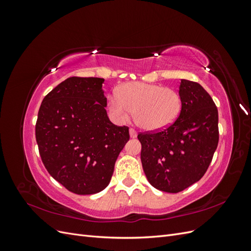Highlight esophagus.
Masks as SVG:
<instances>
[{"mask_svg":"<svg viewBox=\"0 0 251 251\" xmlns=\"http://www.w3.org/2000/svg\"><path fill=\"white\" fill-rule=\"evenodd\" d=\"M130 136H131V138H135V137H137V132H136L134 128H130Z\"/></svg>","mask_w":251,"mask_h":251,"instance_id":"esophagus-1","label":"esophagus"}]
</instances>
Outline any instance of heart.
<instances>
[{"label": "heart", "mask_w": 251, "mask_h": 251, "mask_svg": "<svg viewBox=\"0 0 251 251\" xmlns=\"http://www.w3.org/2000/svg\"><path fill=\"white\" fill-rule=\"evenodd\" d=\"M113 116L126 121L135 110V120L147 131H161L172 126L182 110V98L176 90L157 83L126 82L109 98Z\"/></svg>", "instance_id": "obj_1"}]
</instances>
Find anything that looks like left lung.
Here are the masks:
<instances>
[{
  "label": "left lung",
  "instance_id": "obj_1",
  "mask_svg": "<svg viewBox=\"0 0 251 251\" xmlns=\"http://www.w3.org/2000/svg\"><path fill=\"white\" fill-rule=\"evenodd\" d=\"M179 117L161 131L138 133L141 163L150 183L176 194L206 173L219 142L218 109L196 81L181 79Z\"/></svg>",
  "mask_w": 251,
  "mask_h": 251
}]
</instances>
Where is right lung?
<instances>
[{
  "mask_svg": "<svg viewBox=\"0 0 251 251\" xmlns=\"http://www.w3.org/2000/svg\"><path fill=\"white\" fill-rule=\"evenodd\" d=\"M104 79L67 78L43 100L35 138L45 168L68 191L101 192L116 159L130 139L128 127L113 125L103 95Z\"/></svg>",
  "mask_w": 251,
  "mask_h": 251,
  "instance_id": "right-lung-1",
  "label": "right lung"
}]
</instances>
